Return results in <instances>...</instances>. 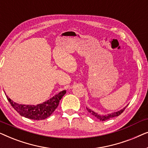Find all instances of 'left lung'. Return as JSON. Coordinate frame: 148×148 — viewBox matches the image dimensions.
<instances>
[{
  "label": "left lung",
  "mask_w": 148,
  "mask_h": 148,
  "mask_svg": "<svg viewBox=\"0 0 148 148\" xmlns=\"http://www.w3.org/2000/svg\"><path fill=\"white\" fill-rule=\"evenodd\" d=\"M127 107V106H126ZM126 107H125L124 108H123L122 110L118 111V112H112V113H110V114H106V115H100L98 114V113H96L94 111L90 110V109H89L88 108H86L87 110L90 113V114H92L93 116H94L95 117H96L97 119H99L100 121H105L106 120H108V119H110L111 118H113V117H115V116H118L120 115L121 113L123 112V111L125 110V109L126 108Z\"/></svg>",
  "instance_id": "left-lung-1"
}]
</instances>
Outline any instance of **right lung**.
Here are the masks:
<instances>
[{
    "mask_svg": "<svg viewBox=\"0 0 148 148\" xmlns=\"http://www.w3.org/2000/svg\"><path fill=\"white\" fill-rule=\"evenodd\" d=\"M66 94V90H63L50 98V100L42 104L34 105L19 104L14 102L7 95V98L13 108L22 116L33 120H44L52 114L59 104L62 96Z\"/></svg>",
    "mask_w": 148,
    "mask_h": 148,
    "instance_id": "1",
    "label": "right lung"
}]
</instances>
